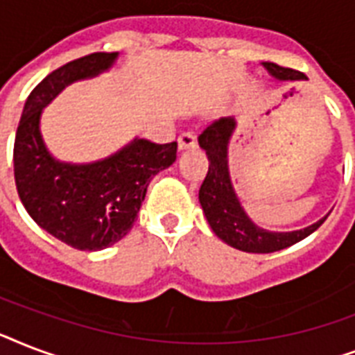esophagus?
<instances>
[{"label":"esophagus","instance_id":"esophagus-1","mask_svg":"<svg viewBox=\"0 0 355 355\" xmlns=\"http://www.w3.org/2000/svg\"><path fill=\"white\" fill-rule=\"evenodd\" d=\"M195 147H197V138H195V134L184 132L178 136V149L186 150V149H195Z\"/></svg>","mask_w":355,"mask_h":355}]
</instances>
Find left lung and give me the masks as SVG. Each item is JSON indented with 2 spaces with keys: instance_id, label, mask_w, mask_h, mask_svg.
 <instances>
[{
  "instance_id": "left-lung-1",
  "label": "left lung",
  "mask_w": 355,
  "mask_h": 355,
  "mask_svg": "<svg viewBox=\"0 0 355 355\" xmlns=\"http://www.w3.org/2000/svg\"><path fill=\"white\" fill-rule=\"evenodd\" d=\"M261 66L275 80L306 79V75L300 71L282 68L275 62H261ZM236 127L237 123L234 118H221L211 123L199 136L200 149L206 150L210 162L205 182L199 189V202L206 221L219 239L243 252L269 254L302 241L304 237L313 234L328 216L309 227L291 232H272L258 227L239 202L228 171V145L236 132Z\"/></svg>"
}]
</instances>
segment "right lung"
<instances>
[{
	"label": "right lung",
	"instance_id": "add662e5",
	"mask_svg": "<svg viewBox=\"0 0 355 355\" xmlns=\"http://www.w3.org/2000/svg\"><path fill=\"white\" fill-rule=\"evenodd\" d=\"M119 53H92L49 73L25 101L14 139V180L33 221L69 247L96 252L127 236L155 175L177 160V141L134 138L90 164L60 162L40 132L44 108L77 80L108 71Z\"/></svg>",
	"mask_w": 355,
	"mask_h": 355
}]
</instances>
